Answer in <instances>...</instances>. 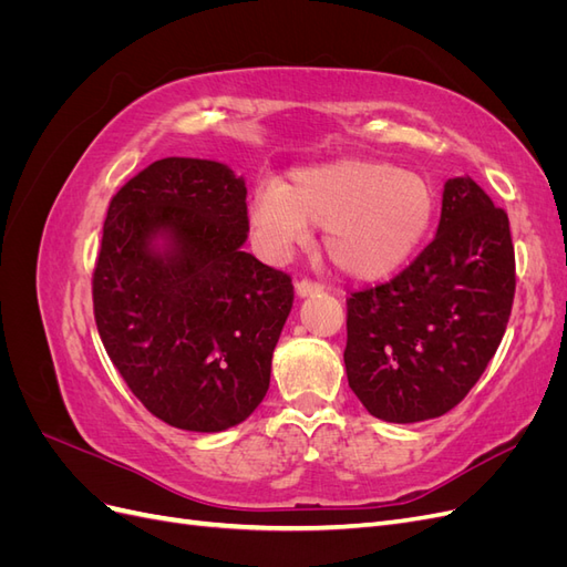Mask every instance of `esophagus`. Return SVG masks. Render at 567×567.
I'll return each mask as SVG.
<instances>
[{"label": "esophagus", "mask_w": 567, "mask_h": 567, "mask_svg": "<svg viewBox=\"0 0 567 567\" xmlns=\"http://www.w3.org/2000/svg\"><path fill=\"white\" fill-rule=\"evenodd\" d=\"M321 290H323V286H321L319 281H312V279H307V277L296 284V293H298L300 298L317 296V293H321Z\"/></svg>", "instance_id": "34e87169"}]
</instances>
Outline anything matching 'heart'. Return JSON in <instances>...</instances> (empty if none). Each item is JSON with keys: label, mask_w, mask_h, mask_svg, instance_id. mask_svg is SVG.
Returning <instances> with one entry per match:
<instances>
[{"label": "heart", "mask_w": 567, "mask_h": 567, "mask_svg": "<svg viewBox=\"0 0 567 567\" xmlns=\"http://www.w3.org/2000/svg\"><path fill=\"white\" fill-rule=\"evenodd\" d=\"M435 217L423 175L375 158H340L296 169L290 184L265 182L250 200V227L271 255L310 241L326 227L323 250L354 279H379L419 248Z\"/></svg>", "instance_id": "1"}]
</instances>
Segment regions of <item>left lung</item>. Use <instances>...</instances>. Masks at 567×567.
Masks as SVG:
<instances>
[{
    "instance_id": "8db88e82",
    "label": "left lung",
    "mask_w": 567,
    "mask_h": 567,
    "mask_svg": "<svg viewBox=\"0 0 567 567\" xmlns=\"http://www.w3.org/2000/svg\"><path fill=\"white\" fill-rule=\"evenodd\" d=\"M513 296L506 210L471 177L450 179L433 241L398 277L348 298L352 392L390 423L447 414L499 348Z\"/></svg>"
}]
</instances>
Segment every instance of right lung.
<instances>
[{
	"mask_svg": "<svg viewBox=\"0 0 567 567\" xmlns=\"http://www.w3.org/2000/svg\"><path fill=\"white\" fill-rule=\"evenodd\" d=\"M158 233L165 254L150 246ZM246 236V184L215 161L151 163L109 205L96 329L134 398L182 431H227L269 388L293 284L244 252Z\"/></svg>",
	"mask_w": 567,
	"mask_h": 567,
	"instance_id": "1",
	"label": "right lung"
}]
</instances>
